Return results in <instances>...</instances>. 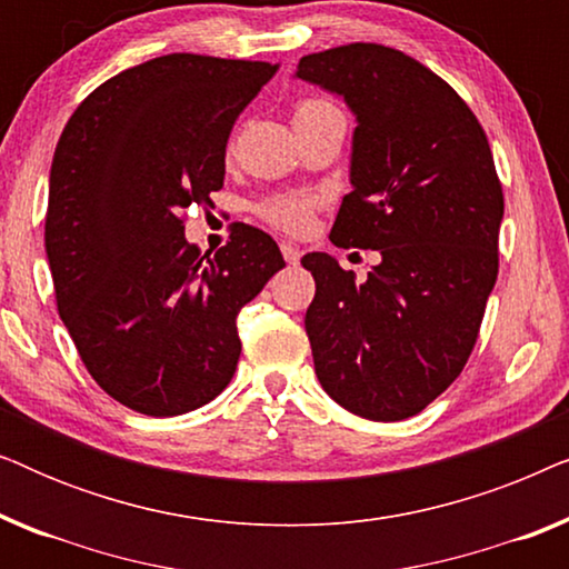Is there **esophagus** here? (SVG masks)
<instances>
[{"label": "esophagus", "instance_id": "obj_1", "mask_svg": "<svg viewBox=\"0 0 569 569\" xmlns=\"http://www.w3.org/2000/svg\"><path fill=\"white\" fill-rule=\"evenodd\" d=\"M279 248H282V256H284V261H287V263H292V267H295V263L300 261L302 251H300V248L295 246V243H282Z\"/></svg>", "mask_w": 569, "mask_h": 569}]
</instances>
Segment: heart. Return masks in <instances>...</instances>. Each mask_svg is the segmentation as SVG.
<instances>
[{"mask_svg": "<svg viewBox=\"0 0 569 569\" xmlns=\"http://www.w3.org/2000/svg\"><path fill=\"white\" fill-rule=\"evenodd\" d=\"M337 113L341 116L339 108L323 98H308L295 108V119H321V116H337ZM313 207H316V199L300 197V193H287V197L269 199L267 204L261 207V214L267 217L271 224H277V228L298 232L308 228Z\"/></svg>", "mask_w": 569, "mask_h": 569, "instance_id": "b5f03b06", "label": "heart"}]
</instances>
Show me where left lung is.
Segmentation results:
<instances>
[{"instance_id":"left-lung-1","label":"left lung","mask_w":569,"mask_h":569,"mask_svg":"<svg viewBox=\"0 0 569 569\" xmlns=\"http://www.w3.org/2000/svg\"><path fill=\"white\" fill-rule=\"evenodd\" d=\"M295 77L357 121L331 243L380 253L365 282L329 253L302 256L316 376L352 415L399 422L438 399L477 345L505 212L492 150L458 92L403 51L339 46L302 57Z\"/></svg>"}]
</instances>
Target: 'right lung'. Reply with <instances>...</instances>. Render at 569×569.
Returning <instances> with one entry per match:
<instances>
[{"mask_svg": "<svg viewBox=\"0 0 569 569\" xmlns=\"http://www.w3.org/2000/svg\"><path fill=\"white\" fill-rule=\"evenodd\" d=\"M274 72L168 53L92 90L59 137L46 212L59 316L96 383L139 415H186L224 391L240 308L284 267L259 228L236 224L209 256L181 220L222 189L232 123Z\"/></svg>", "mask_w": 569, "mask_h": 569, "instance_id": "right-lung-1", "label": "right lung"}]
</instances>
